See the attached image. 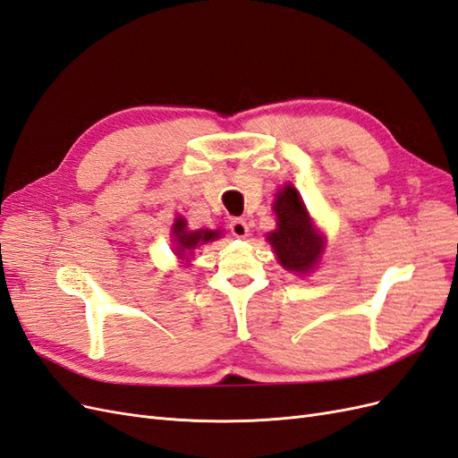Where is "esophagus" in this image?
Listing matches in <instances>:
<instances>
[{
  "label": "esophagus",
  "instance_id": "1",
  "mask_svg": "<svg viewBox=\"0 0 458 458\" xmlns=\"http://www.w3.org/2000/svg\"><path fill=\"white\" fill-rule=\"evenodd\" d=\"M229 231H231L233 237L246 239L248 237V224L244 219H233L229 224Z\"/></svg>",
  "mask_w": 458,
  "mask_h": 458
}]
</instances>
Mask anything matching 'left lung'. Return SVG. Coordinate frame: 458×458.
I'll list each match as a JSON object with an SVG mask.
<instances>
[{"label": "left lung", "instance_id": "left-lung-1", "mask_svg": "<svg viewBox=\"0 0 458 458\" xmlns=\"http://www.w3.org/2000/svg\"><path fill=\"white\" fill-rule=\"evenodd\" d=\"M273 208L279 227L269 233L267 241L276 252L279 263L288 271H310L323 254V241L311 225L300 192L293 185H286L276 195Z\"/></svg>", "mask_w": 458, "mask_h": 458}]
</instances>
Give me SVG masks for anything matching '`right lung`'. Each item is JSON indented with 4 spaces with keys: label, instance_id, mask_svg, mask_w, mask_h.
Wrapping results in <instances>:
<instances>
[{
    "label": "right lung",
    "instance_id": "add662e5",
    "mask_svg": "<svg viewBox=\"0 0 458 458\" xmlns=\"http://www.w3.org/2000/svg\"><path fill=\"white\" fill-rule=\"evenodd\" d=\"M174 234L177 239V252L179 256H183L185 250H192L199 242H208V241H214L219 237L217 231H197V233H187L185 231V219L183 217H177L175 224H174Z\"/></svg>",
    "mask_w": 458,
    "mask_h": 458
}]
</instances>
